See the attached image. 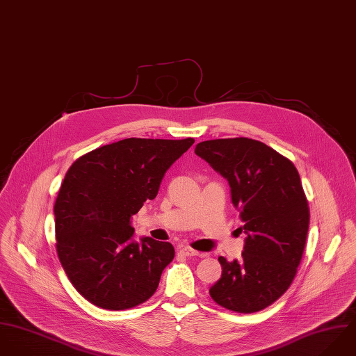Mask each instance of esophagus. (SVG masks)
Here are the masks:
<instances>
[{
    "label": "esophagus",
    "instance_id": "34e87169",
    "mask_svg": "<svg viewBox=\"0 0 356 356\" xmlns=\"http://www.w3.org/2000/svg\"><path fill=\"white\" fill-rule=\"evenodd\" d=\"M179 252L183 253L184 256H188V257H191V256H201V254H202V253H200V252H197V250H194V249H191V248H188V246L179 248Z\"/></svg>",
    "mask_w": 356,
    "mask_h": 356
}]
</instances>
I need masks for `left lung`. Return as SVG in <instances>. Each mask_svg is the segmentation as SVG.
<instances>
[{"label":"left lung","instance_id":"1","mask_svg":"<svg viewBox=\"0 0 356 356\" xmlns=\"http://www.w3.org/2000/svg\"><path fill=\"white\" fill-rule=\"evenodd\" d=\"M195 154L228 180L248 235L239 261L218 257L222 273L211 297L229 311H261L289 289L305 248L309 208L300 175L290 159L248 138L198 143Z\"/></svg>","mask_w":356,"mask_h":356}]
</instances>
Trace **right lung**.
I'll list each match as a JSON object with an SVG mask.
<instances>
[{
	"instance_id": "obj_1",
	"label": "right lung",
	"mask_w": 356,
	"mask_h": 356,
	"mask_svg": "<svg viewBox=\"0 0 356 356\" xmlns=\"http://www.w3.org/2000/svg\"><path fill=\"white\" fill-rule=\"evenodd\" d=\"M194 142L124 139L79 156L67 170L54 208L56 252L72 286L93 305L128 309L155 293L175 249L148 236L135 242L131 218Z\"/></svg>"
}]
</instances>
